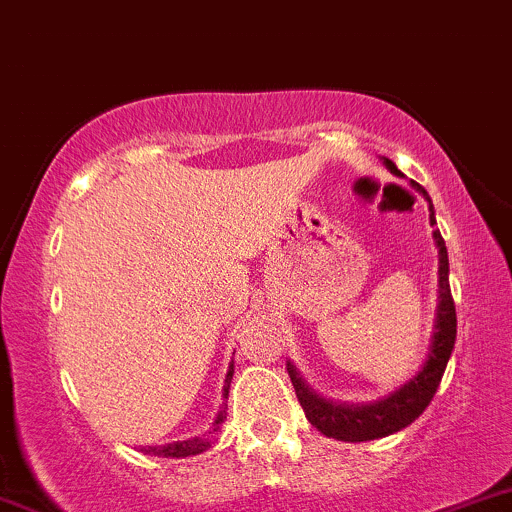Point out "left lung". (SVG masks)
<instances>
[{
	"label": "left lung",
	"mask_w": 512,
	"mask_h": 512,
	"mask_svg": "<svg viewBox=\"0 0 512 512\" xmlns=\"http://www.w3.org/2000/svg\"><path fill=\"white\" fill-rule=\"evenodd\" d=\"M385 166L395 175H402L390 158H385ZM421 195L426 197L428 207H431V226H436V214H433V204L428 192L416 182H411ZM438 245V308H436V325H433L431 346H428V358L414 378L407 380L402 387H397L392 395L370 404H337L330 399H322L315 395L305 380L298 375L293 363H286V370L291 375L293 390H296L298 402L308 416V421L317 431L325 433L327 438L346 440V443H363V440L385 438L390 433L402 431L411 421L419 419L424 409L431 404L436 395L440 380H443L445 366H448L452 349H455L457 337V315L455 301L450 293V264H448V248L445 240L436 228L433 231Z\"/></svg>",
	"instance_id": "left-lung-1"
}]
</instances>
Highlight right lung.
I'll use <instances>...</instances> for the list:
<instances>
[{
    "label": "right lung",
    "mask_w": 512,
    "mask_h": 512,
    "mask_svg": "<svg viewBox=\"0 0 512 512\" xmlns=\"http://www.w3.org/2000/svg\"><path fill=\"white\" fill-rule=\"evenodd\" d=\"M231 380H233V363L228 366V373H226V383H223V404H221V411L216 414L214 424H211V431L209 433H216L219 431V426L226 421V399H228V390H231ZM209 440L207 438H190V440H175V443H168V445H158V448H146L149 455H158V457H190V455H199V452L209 450Z\"/></svg>",
    "instance_id": "add662e5"
}]
</instances>
